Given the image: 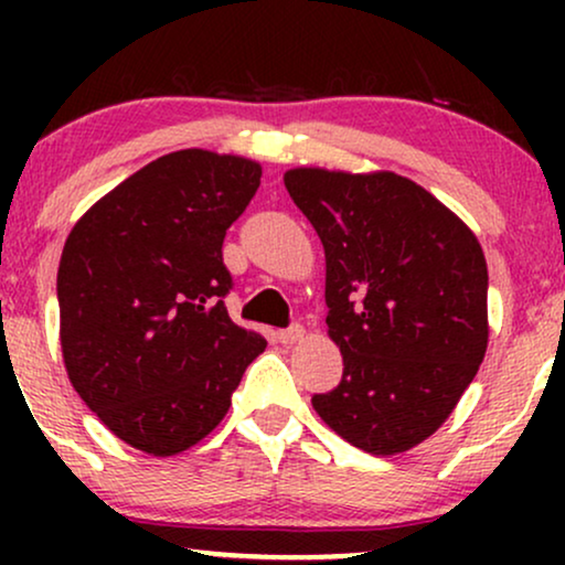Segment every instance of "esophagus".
<instances>
[{
  "label": "esophagus",
  "instance_id": "34e87169",
  "mask_svg": "<svg viewBox=\"0 0 565 565\" xmlns=\"http://www.w3.org/2000/svg\"><path fill=\"white\" fill-rule=\"evenodd\" d=\"M303 327H300V323H290L288 329H280L277 331V339H280L282 344H296L300 337H303Z\"/></svg>",
  "mask_w": 565,
  "mask_h": 565
}]
</instances>
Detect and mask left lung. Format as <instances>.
<instances>
[{"label":"left lung","instance_id":"1","mask_svg":"<svg viewBox=\"0 0 565 565\" xmlns=\"http://www.w3.org/2000/svg\"><path fill=\"white\" fill-rule=\"evenodd\" d=\"M327 254V327L344 360L316 414L370 455L443 427L489 344V269L466 223L393 172H285Z\"/></svg>","mask_w":565,"mask_h":565}]
</instances>
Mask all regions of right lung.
<instances>
[{"label": "right lung", "mask_w": 565, "mask_h": 565, "mask_svg": "<svg viewBox=\"0 0 565 565\" xmlns=\"http://www.w3.org/2000/svg\"><path fill=\"white\" fill-rule=\"evenodd\" d=\"M257 161L184 149L138 169L76 221L58 265L74 391L136 450L169 458L218 427L265 337L228 319L223 238Z\"/></svg>", "instance_id": "obj_1"}]
</instances>
